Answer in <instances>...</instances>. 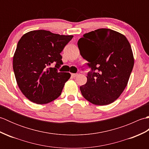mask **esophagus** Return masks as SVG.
<instances>
[{
  "label": "esophagus",
  "mask_w": 149,
  "mask_h": 149,
  "mask_svg": "<svg viewBox=\"0 0 149 149\" xmlns=\"http://www.w3.org/2000/svg\"><path fill=\"white\" fill-rule=\"evenodd\" d=\"M71 75H72V77H74V78H75V77H76L77 75H78V74H71Z\"/></svg>",
  "instance_id": "obj_1"
}]
</instances>
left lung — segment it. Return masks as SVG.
<instances>
[{
	"label": "left lung",
	"mask_w": 149,
	"mask_h": 149,
	"mask_svg": "<svg viewBox=\"0 0 149 149\" xmlns=\"http://www.w3.org/2000/svg\"><path fill=\"white\" fill-rule=\"evenodd\" d=\"M77 45L91 69L86 83L80 86L83 96L95 105L113 102L127 86L134 66L129 41L115 31L99 29L84 34Z\"/></svg>",
	"instance_id": "8db88e82"
}]
</instances>
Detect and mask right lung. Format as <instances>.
<instances>
[{
	"label": "right lung",
	"instance_id": "1",
	"mask_svg": "<svg viewBox=\"0 0 149 149\" xmlns=\"http://www.w3.org/2000/svg\"><path fill=\"white\" fill-rule=\"evenodd\" d=\"M74 36L60 35L49 31H32L18 41L13 59V67L18 86L31 102L45 104L61 95L71 75L58 72L62 65L60 54ZM56 68H49L51 63Z\"/></svg>",
	"mask_w": 149,
	"mask_h": 149
}]
</instances>
